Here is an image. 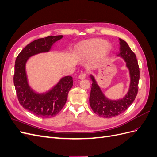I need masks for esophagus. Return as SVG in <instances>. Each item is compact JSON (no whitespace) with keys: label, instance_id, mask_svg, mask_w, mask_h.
<instances>
[{"label":"esophagus","instance_id":"obj_1","mask_svg":"<svg viewBox=\"0 0 157 157\" xmlns=\"http://www.w3.org/2000/svg\"><path fill=\"white\" fill-rule=\"evenodd\" d=\"M86 74H85V73H81V74L79 75L78 78H79V79H84L85 78H86Z\"/></svg>","mask_w":157,"mask_h":157}]
</instances>
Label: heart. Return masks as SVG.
<instances>
[{
    "mask_svg": "<svg viewBox=\"0 0 157 157\" xmlns=\"http://www.w3.org/2000/svg\"><path fill=\"white\" fill-rule=\"evenodd\" d=\"M111 46L107 41L100 39H93L85 40L78 44L77 52L80 58L88 59L96 55L101 59L105 58L110 51Z\"/></svg>",
    "mask_w": 157,
    "mask_h": 157,
    "instance_id": "b5f03b06",
    "label": "heart"
}]
</instances>
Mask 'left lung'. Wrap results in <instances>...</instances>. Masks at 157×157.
Returning <instances> with one entry per match:
<instances>
[{
  "instance_id": "8db88e82",
  "label": "left lung",
  "mask_w": 157,
  "mask_h": 157,
  "mask_svg": "<svg viewBox=\"0 0 157 157\" xmlns=\"http://www.w3.org/2000/svg\"><path fill=\"white\" fill-rule=\"evenodd\" d=\"M119 40L120 53L118 56H121L126 62V67L130 71L131 78L129 91L126 96L119 100L107 99L104 96L93 76L90 75L92 84L89 99L90 105L96 115L103 118H112L124 112L134 102L138 92L140 68L136 54L124 40L121 39H119Z\"/></svg>"
}]
</instances>
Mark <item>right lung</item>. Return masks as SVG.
<instances>
[{
	"label": "right lung",
	"instance_id": "1",
	"mask_svg": "<svg viewBox=\"0 0 157 157\" xmlns=\"http://www.w3.org/2000/svg\"><path fill=\"white\" fill-rule=\"evenodd\" d=\"M63 35L49 36L33 41L17 56L15 62L13 84L20 105L27 110L42 118L53 117L64 107L68 93L73 84L71 76L63 77L56 86L45 94H38L27 82L25 63L31 56L48 52L55 42Z\"/></svg>",
	"mask_w": 157,
	"mask_h": 157
}]
</instances>
